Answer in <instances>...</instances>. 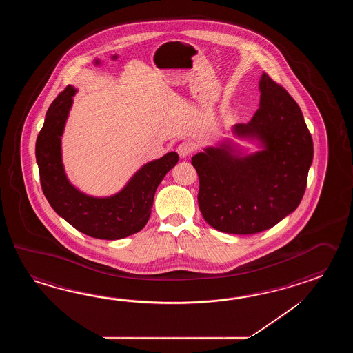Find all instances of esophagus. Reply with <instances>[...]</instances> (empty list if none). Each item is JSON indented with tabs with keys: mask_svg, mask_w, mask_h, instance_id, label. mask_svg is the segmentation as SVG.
Returning a JSON list of instances; mask_svg holds the SVG:
<instances>
[{
	"mask_svg": "<svg viewBox=\"0 0 353 353\" xmlns=\"http://www.w3.org/2000/svg\"><path fill=\"white\" fill-rule=\"evenodd\" d=\"M176 151H178L180 158L187 159L192 154V151H193V145L188 143V141H184V143H180L179 146L176 148Z\"/></svg>",
	"mask_w": 353,
	"mask_h": 353,
	"instance_id": "esophagus-1",
	"label": "esophagus"
}]
</instances>
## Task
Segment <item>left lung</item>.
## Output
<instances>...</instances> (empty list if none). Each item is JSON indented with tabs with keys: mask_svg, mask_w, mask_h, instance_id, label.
Here are the masks:
<instances>
[{
	"mask_svg": "<svg viewBox=\"0 0 353 353\" xmlns=\"http://www.w3.org/2000/svg\"><path fill=\"white\" fill-rule=\"evenodd\" d=\"M260 107L233 137L195 154L198 203L208 225L221 232L252 234L269 230L298 208L313 161V140L298 103L266 73L259 82Z\"/></svg>",
	"mask_w": 353,
	"mask_h": 353,
	"instance_id": "1",
	"label": "left lung"
}]
</instances>
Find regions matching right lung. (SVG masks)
Returning <instances> with one entry per match:
<instances>
[{"mask_svg":"<svg viewBox=\"0 0 353 353\" xmlns=\"http://www.w3.org/2000/svg\"><path fill=\"white\" fill-rule=\"evenodd\" d=\"M77 93L68 85L46 112L37 140L35 155L46 199L75 230L94 239L120 240L141 231L150 218L155 192L179 155L168 152L143 164L125 187L108 196L87 194L68 179L61 159V136Z\"/></svg>","mask_w":353,"mask_h":353,"instance_id":"right-lung-1","label":"right lung"}]
</instances>
